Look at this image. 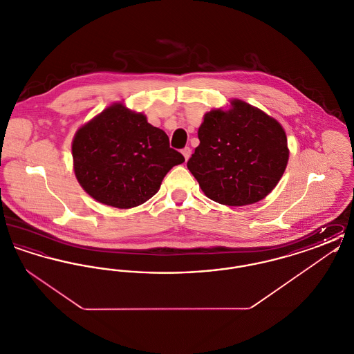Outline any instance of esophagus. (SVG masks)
Returning <instances> with one entry per match:
<instances>
[{"label":"esophagus","instance_id":"34e87169","mask_svg":"<svg viewBox=\"0 0 354 354\" xmlns=\"http://www.w3.org/2000/svg\"><path fill=\"white\" fill-rule=\"evenodd\" d=\"M182 153H183L185 160H188L189 156H191V149H189V147H185V149L182 150Z\"/></svg>","mask_w":354,"mask_h":354}]
</instances>
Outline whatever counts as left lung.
Returning a JSON list of instances; mask_svg holds the SVG:
<instances>
[{
  "instance_id": "1",
  "label": "left lung",
  "mask_w": 354,
  "mask_h": 354,
  "mask_svg": "<svg viewBox=\"0 0 354 354\" xmlns=\"http://www.w3.org/2000/svg\"><path fill=\"white\" fill-rule=\"evenodd\" d=\"M204 114L201 145L187 162L204 195L240 207L260 202L280 182L289 159L283 126L247 102Z\"/></svg>"
}]
</instances>
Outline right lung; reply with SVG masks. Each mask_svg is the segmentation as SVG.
Wrapping results in <instances>:
<instances>
[{"label":"right lung","mask_w":354,"mask_h":354,"mask_svg":"<svg viewBox=\"0 0 354 354\" xmlns=\"http://www.w3.org/2000/svg\"><path fill=\"white\" fill-rule=\"evenodd\" d=\"M78 183L97 202L129 209L152 198L185 158L142 113L113 103L81 126L71 143Z\"/></svg>","instance_id":"add662e5"}]
</instances>
